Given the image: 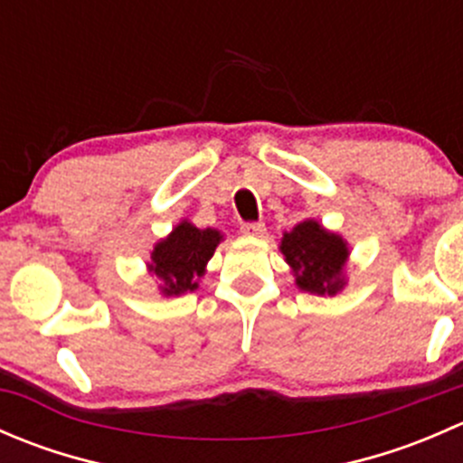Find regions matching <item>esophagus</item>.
Listing matches in <instances>:
<instances>
[{
    "mask_svg": "<svg viewBox=\"0 0 463 463\" xmlns=\"http://www.w3.org/2000/svg\"><path fill=\"white\" fill-rule=\"evenodd\" d=\"M241 231H244L246 235L260 237V235H264L266 226L261 222H246V223H241Z\"/></svg>",
    "mask_w": 463,
    "mask_h": 463,
    "instance_id": "obj_1",
    "label": "esophagus"
}]
</instances>
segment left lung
I'll return each mask as SVG.
<instances>
[{
    "label": "left lung",
    "instance_id": "8db88e82",
    "mask_svg": "<svg viewBox=\"0 0 463 463\" xmlns=\"http://www.w3.org/2000/svg\"><path fill=\"white\" fill-rule=\"evenodd\" d=\"M282 253L293 266L298 287L311 293H335L343 288V266L347 260V244L334 232H326L314 219L298 223L284 232Z\"/></svg>",
    "mask_w": 463,
    "mask_h": 463
}]
</instances>
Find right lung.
I'll return each instance as SVG.
<instances>
[{
    "mask_svg": "<svg viewBox=\"0 0 463 463\" xmlns=\"http://www.w3.org/2000/svg\"><path fill=\"white\" fill-rule=\"evenodd\" d=\"M222 241L219 231L205 228L199 231L193 223L184 222L170 232V237L154 246L149 270L163 279L161 291L165 296H181L197 288L205 264L213 258L214 249Z\"/></svg>",
    "mask_w": 463,
    "mask_h": 463,
    "instance_id": "right-lung-1",
    "label": "right lung"
}]
</instances>
